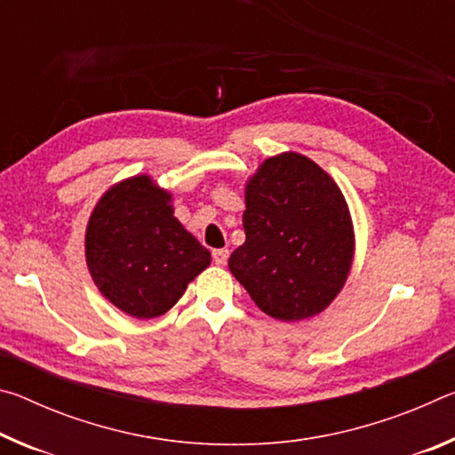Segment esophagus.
Returning a JSON list of instances; mask_svg holds the SVG:
<instances>
[{
    "mask_svg": "<svg viewBox=\"0 0 455 455\" xmlns=\"http://www.w3.org/2000/svg\"><path fill=\"white\" fill-rule=\"evenodd\" d=\"M212 260L217 265H225L227 260H228V249H217V251H212Z\"/></svg>",
    "mask_w": 455,
    "mask_h": 455,
    "instance_id": "34e87169",
    "label": "esophagus"
}]
</instances>
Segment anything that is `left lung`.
Returning <instances> with one entry per match:
<instances>
[{
    "instance_id": "8db88e82",
    "label": "left lung",
    "mask_w": 455,
    "mask_h": 455,
    "mask_svg": "<svg viewBox=\"0 0 455 455\" xmlns=\"http://www.w3.org/2000/svg\"><path fill=\"white\" fill-rule=\"evenodd\" d=\"M246 241L228 268L263 313L301 321L343 289L355 236L335 180L297 152L267 158L244 188Z\"/></svg>"
}]
</instances>
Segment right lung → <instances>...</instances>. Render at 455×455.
Returning a JSON list of instances; mask_svg holds the SVG:
<instances>
[{
  "label": "right lung",
  "instance_id": "obj_1",
  "mask_svg": "<svg viewBox=\"0 0 455 455\" xmlns=\"http://www.w3.org/2000/svg\"><path fill=\"white\" fill-rule=\"evenodd\" d=\"M171 192L140 174L98 200L86 228V263L100 292L136 319L172 309L211 252L174 217Z\"/></svg>",
  "mask_w": 455,
  "mask_h": 455
}]
</instances>
